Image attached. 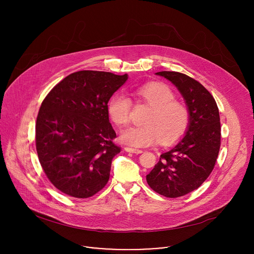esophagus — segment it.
Here are the masks:
<instances>
[{"label": "esophagus", "mask_w": 254, "mask_h": 254, "mask_svg": "<svg viewBox=\"0 0 254 254\" xmlns=\"http://www.w3.org/2000/svg\"><path fill=\"white\" fill-rule=\"evenodd\" d=\"M125 151H126V152H128V153H132V154H140V153H142L141 150L132 149V148H129V147H126V148H125Z\"/></svg>", "instance_id": "34e87169"}]
</instances>
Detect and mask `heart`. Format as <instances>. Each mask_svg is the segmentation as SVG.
Instances as JSON below:
<instances>
[{
    "label": "heart",
    "instance_id": "obj_1",
    "mask_svg": "<svg viewBox=\"0 0 254 254\" xmlns=\"http://www.w3.org/2000/svg\"><path fill=\"white\" fill-rule=\"evenodd\" d=\"M134 95L151 108L143 119V126L125 129L120 139L134 148L150 146L160 140L162 144H171L182 137L190 124L188 108L175 100L174 91L165 83L152 82L134 90ZM130 99L122 93L114 94L108 101L107 112L112 121L119 127L129 122Z\"/></svg>",
    "mask_w": 254,
    "mask_h": 254
}]
</instances>
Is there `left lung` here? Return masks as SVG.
Returning <instances> with one entry per match:
<instances>
[{"label":"left lung","mask_w":254,"mask_h":254,"mask_svg":"<svg viewBox=\"0 0 254 254\" xmlns=\"http://www.w3.org/2000/svg\"><path fill=\"white\" fill-rule=\"evenodd\" d=\"M156 74L178 88L190 114L185 135L161 155L147 175V182L155 192L177 198L198 189L214 169L221 140L219 111L214 97L197 80L175 71Z\"/></svg>","instance_id":"left-lung-1"}]
</instances>
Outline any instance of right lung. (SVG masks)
I'll return each instance as SVG.
<instances>
[{"label":"right lung","mask_w":254,"mask_h":254,"mask_svg":"<svg viewBox=\"0 0 254 254\" xmlns=\"http://www.w3.org/2000/svg\"><path fill=\"white\" fill-rule=\"evenodd\" d=\"M127 74L82 70L58 84L43 100L36 122V150L50 182L62 193L88 198L108 182L121 152L107 103Z\"/></svg>","instance_id":"obj_1"}]
</instances>
